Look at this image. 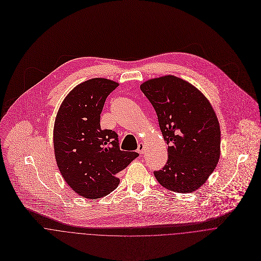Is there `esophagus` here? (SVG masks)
I'll return each instance as SVG.
<instances>
[{"label": "esophagus", "instance_id": "34e87169", "mask_svg": "<svg viewBox=\"0 0 261 261\" xmlns=\"http://www.w3.org/2000/svg\"><path fill=\"white\" fill-rule=\"evenodd\" d=\"M144 145H143V143H139L138 144V148H137V151L140 153V154H142L143 152H144Z\"/></svg>", "mask_w": 261, "mask_h": 261}]
</instances>
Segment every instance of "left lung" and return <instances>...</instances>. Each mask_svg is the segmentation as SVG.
Segmentation results:
<instances>
[{
  "instance_id": "obj_1",
  "label": "left lung",
  "mask_w": 261,
  "mask_h": 261,
  "mask_svg": "<svg viewBox=\"0 0 261 261\" xmlns=\"http://www.w3.org/2000/svg\"><path fill=\"white\" fill-rule=\"evenodd\" d=\"M153 107L168 161L153 174L161 186L175 193L200 189L220 156V128L209 100L191 83L175 75L148 80L140 85Z\"/></svg>"
}]
</instances>
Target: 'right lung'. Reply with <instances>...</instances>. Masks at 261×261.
Instances as JSON below:
<instances>
[{
	"label": "right lung",
	"mask_w": 261,
	"mask_h": 261,
	"mask_svg": "<svg viewBox=\"0 0 261 261\" xmlns=\"http://www.w3.org/2000/svg\"><path fill=\"white\" fill-rule=\"evenodd\" d=\"M118 83L95 77L81 83L67 94L57 113L53 142L58 169L74 193L99 199L120 182L116 176L139 154L120 149L118 134L100 128L107 97Z\"/></svg>",
	"instance_id": "obj_1"
}]
</instances>
